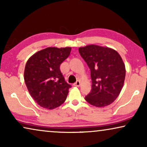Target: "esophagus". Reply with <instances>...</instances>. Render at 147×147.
Here are the masks:
<instances>
[{"label": "esophagus", "mask_w": 147, "mask_h": 147, "mask_svg": "<svg viewBox=\"0 0 147 147\" xmlns=\"http://www.w3.org/2000/svg\"><path fill=\"white\" fill-rule=\"evenodd\" d=\"M74 86H76V87H79V86H80V82L77 81L75 84H74Z\"/></svg>", "instance_id": "esophagus-1"}]
</instances>
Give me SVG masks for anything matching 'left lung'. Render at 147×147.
<instances>
[{
  "label": "left lung",
  "mask_w": 147,
  "mask_h": 147,
  "mask_svg": "<svg viewBox=\"0 0 147 147\" xmlns=\"http://www.w3.org/2000/svg\"><path fill=\"white\" fill-rule=\"evenodd\" d=\"M79 52L91 72L92 90L86 100L98 108L110 105L119 96L125 80L121 56L112 48L94 44L80 47Z\"/></svg>",
  "instance_id": "obj_1"
}]
</instances>
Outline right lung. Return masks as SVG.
<instances>
[{"instance_id": "obj_1", "label": "right lung", "mask_w": 147, "mask_h": 147, "mask_svg": "<svg viewBox=\"0 0 147 147\" xmlns=\"http://www.w3.org/2000/svg\"><path fill=\"white\" fill-rule=\"evenodd\" d=\"M71 47H47L29 57L24 80L33 100L40 106L53 110L65 101L71 86L66 83L59 67L69 57Z\"/></svg>"}]
</instances>
